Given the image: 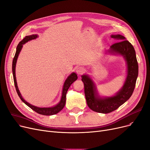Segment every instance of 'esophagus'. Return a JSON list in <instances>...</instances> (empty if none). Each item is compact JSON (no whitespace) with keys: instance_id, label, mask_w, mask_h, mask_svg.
<instances>
[{"instance_id":"obj_1","label":"esophagus","mask_w":150,"mask_h":150,"mask_svg":"<svg viewBox=\"0 0 150 150\" xmlns=\"http://www.w3.org/2000/svg\"><path fill=\"white\" fill-rule=\"evenodd\" d=\"M84 69L82 67H78L76 69V72L78 75H81L84 72Z\"/></svg>"}]
</instances>
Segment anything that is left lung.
Listing matches in <instances>:
<instances>
[{
    "mask_svg": "<svg viewBox=\"0 0 150 150\" xmlns=\"http://www.w3.org/2000/svg\"><path fill=\"white\" fill-rule=\"evenodd\" d=\"M111 37L118 41L112 45L107 53L120 55L124 57L127 64V75L122 87L114 96L101 97L99 95L96 84L87 74L81 75L84 83V94L90 109L101 113H108L120 107L132 96L139 74V66L135 51L132 44L120 34L112 35Z\"/></svg>",
    "mask_w": 150,
    "mask_h": 150,
    "instance_id": "left-lung-1",
    "label": "left lung"
}]
</instances>
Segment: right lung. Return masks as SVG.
I'll return each mask as SVG.
<instances>
[{"mask_svg": "<svg viewBox=\"0 0 150 150\" xmlns=\"http://www.w3.org/2000/svg\"><path fill=\"white\" fill-rule=\"evenodd\" d=\"M38 36L37 34H33V35H30L25 37L24 38H23V40L21 41L19 43L18 45L17 48H16V53L15 55V57L13 58V63H12V71H13V80H14V83H15V88L16 90V92L18 93V96L19 97V98L21 99V100L25 104L27 105L29 107H30L32 110H33L35 112L38 113V114L43 115H53L55 114H57V113H59L61 110H62V108L64 107L65 104H66V94L67 91L70 86V85L72 84L75 81H76L78 79L77 75L75 72L71 73L66 80V81H64L63 88H62V96H61V98L60 102L56 104V105L51 107H38L36 106H34L33 105H31L29 103L25 101L23 98V97L19 92V90L18 89V85H17V82H16V74H15V69H16V64L17 62V59L18 56L20 53V51L23 47V45L25 44V43H27L28 42L34 40V39H35L38 37Z\"/></svg>", "mask_w": 150, "mask_h": 150, "instance_id": "1", "label": "right lung"}]
</instances>
